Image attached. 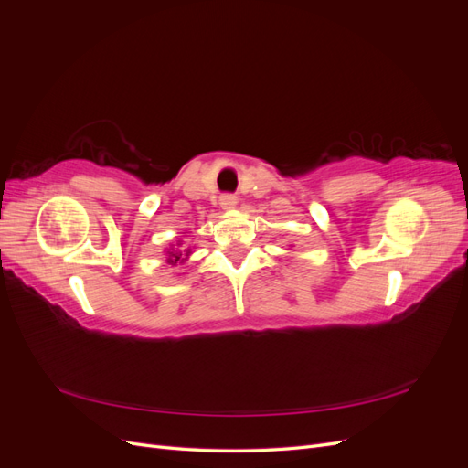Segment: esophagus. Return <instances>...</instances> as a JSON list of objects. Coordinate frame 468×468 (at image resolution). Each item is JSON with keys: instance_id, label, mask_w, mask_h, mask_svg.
I'll return each instance as SVG.
<instances>
[{"instance_id": "1", "label": "esophagus", "mask_w": 468, "mask_h": 468, "mask_svg": "<svg viewBox=\"0 0 468 468\" xmlns=\"http://www.w3.org/2000/svg\"><path fill=\"white\" fill-rule=\"evenodd\" d=\"M236 205H238V197L236 195L226 193V195L220 197V207L224 210H232V208H236Z\"/></svg>"}]
</instances>
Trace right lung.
<instances>
[{
    "mask_svg": "<svg viewBox=\"0 0 468 468\" xmlns=\"http://www.w3.org/2000/svg\"><path fill=\"white\" fill-rule=\"evenodd\" d=\"M177 246H179V244H177ZM189 256H191V248H187V250L172 248V250L167 251V263H169V265H179V263H186Z\"/></svg>",
    "mask_w": 468,
    "mask_h": 468,
    "instance_id": "right-lung-1",
    "label": "right lung"
}]
</instances>
